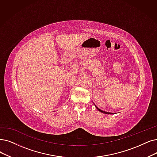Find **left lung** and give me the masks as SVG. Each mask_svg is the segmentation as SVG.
Masks as SVG:
<instances>
[{"mask_svg": "<svg viewBox=\"0 0 157 157\" xmlns=\"http://www.w3.org/2000/svg\"><path fill=\"white\" fill-rule=\"evenodd\" d=\"M95 107H96V108L100 111V112H101V113H105V114H113L112 113H108V112H105V111H102V110H101L100 109H99L98 107H97L96 106V105L95 104Z\"/></svg>", "mask_w": 157, "mask_h": 157, "instance_id": "8db88e82", "label": "left lung"}]
</instances>
